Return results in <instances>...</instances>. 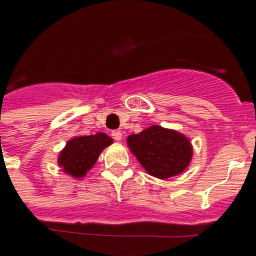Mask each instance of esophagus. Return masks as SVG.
Listing matches in <instances>:
<instances>
[{
	"mask_svg": "<svg viewBox=\"0 0 256 256\" xmlns=\"http://www.w3.org/2000/svg\"><path fill=\"white\" fill-rule=\"evenodd\" d=\"M112 138L113 139H114V140H121L122 139V134H121V131L120 130H114V131H112Z\"/></svg>",
	"mask_w": 256,
	"mask_h": 256,
	"instance_id": "esophagus-1",
	"label": "esophagus"
}]
</instances>
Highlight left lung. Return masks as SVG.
I'll list each match as a JSON object with an SVG mask.
<instances>
[{"instance_id":"1","label":"left lung","mask_w":256,"mask_h":256,"mask_svg":"<svg viewBox=\"0 0 256 256\" xmlns=\"http://www.w3.org/2000/svg\"><path fill=\"white\" fill-rule=\"evenodd\" d=\"M128 146L148 174L160 179L180 174L192 160V146L184 135L150 126L128 138Z\"/></svg>"}]
</instances>
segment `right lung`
Instances as JSON below:
<instances>
[{
    "label": "right lung",
    "mask_w": 256,
    "mask_h": 256,
    "mask_svg": "<svg viewBox=\"0 0 256 256\" xmlns=\"http://www.w3.org/2000/svg\"><path fill=\"white\" fill-rule=\"evenodd\" d=\"M112 142L104 132L70 139L60 152L59 165L63 168L64 172L72 176H85L86 172L95 165L102 150L112 144Z\"/></svg>",
    "instance_id": "1"
}]
</instances>
